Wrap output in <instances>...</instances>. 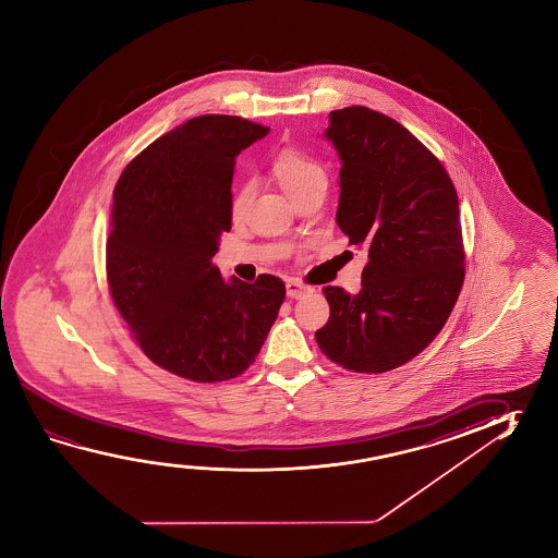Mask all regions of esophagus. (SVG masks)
<instances>
[{
    "label": "esophagus",
    "instance_id": "esophagus-1",
    "mask_svg": "<svg viewBox=\"0 0 558 558\" xmlns=\"http://www.w3.org/2000/svg\"><path fill=\"white\" fill-rule=\"evenodd\" d=\"M311 292H313V288L307 286V283L300 282V280H288V283H286V293L292 300H300L305 293Z\"/></svg>",
    "mask_w": 558,
    "mask_h": 558
}]
</instances>
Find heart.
<instances>
[{
  "instance_id": "heart-1",
  "label": "heart",
  "mask_w": 558,
  "mask_h": 558,
  "mask_svg": "<svg viewBox=\"0 0 558 558\" xmlns=\"http://www.w3.org/2000/svg\"><path fill=\"white\" fill-rule=\"evenodd\" d=\"M272 171L290 198L300 192L307 191L315 184H327V173H325L323 165L298 149L280 151L272 163ZM251 198H253V183L247 181V183L239 184L231 196V214L235 218L241 216L243 211L247 210Z\"/></svg>"
}]
</instances>
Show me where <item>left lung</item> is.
<instances>
[{
    "label": "left lung",
    "mask_w": 558,
    "mask_h": 558,
    "mask_svg": "<svg viewBox=\"0 0 558 558\" xmlns=\"http://www.w3.org/2000/svg\"><path fill=\"white\" fill-rule=\"evenodd\" d=\"M325 137L340 159L337 223L367 251L362 290L323 288L325 356L384 374L421 354L446 325L463 286L456 186L409 130L366 107L332 110Z\"/></svg>",
    "instance_id": "8db88e82"
}]
</instances>
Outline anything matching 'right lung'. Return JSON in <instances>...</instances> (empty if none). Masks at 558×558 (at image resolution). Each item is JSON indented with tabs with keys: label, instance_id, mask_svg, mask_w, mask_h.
Returning <instances> with one entry per match:
<instances>
[{
	"label": "right lung",
	"instance_id": "right-lung-1",
	"mask_svg": "<svg viewBox=\"0 0 558 558\" xmlns=\"http://www.w3.org/2000/svg\"><path fill=\"white\" fill-rule=\"evenodd\" d=\"M268 132L226 114L186 120L149 144L114 189L110 295L146 356L192 381L243 374L286 298L276 276L223 280L211 265L231 229L235 157Z\"/></svg>",
	"mask_w": 558,
	"mask_h": 558
}]
</instances>
